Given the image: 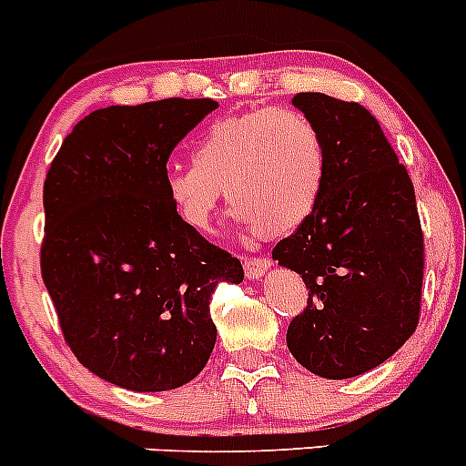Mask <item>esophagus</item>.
<instances>
[{"mask_svg":"<svg viewBox=\"0 0 466 466\" xmlns=\"http://www.w3.org/2000/svg\"><path fill=\"white\" fill-rule=\"evenodd\" d=\"M271 268V259L267 258H253V259H246V276L250 280H259L264 278V273Z\"/></svg>","mask_w":466,"mask_h":466,"instance_id":"1","label":"esophagus"}]
</instances>
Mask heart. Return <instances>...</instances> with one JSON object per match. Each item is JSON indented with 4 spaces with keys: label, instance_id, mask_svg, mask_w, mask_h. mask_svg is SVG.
<instances>
[{
    "label": "heart",
    "instance_id": "heart-1",
    "mask_svg": "<svg viewBox=\"0 0 466 466\" xmlns=\"http://www.w3.org/2000/svg\"><path fill=\"white\" fill-rule=\"evenodd\" d=\"M324 181L319 128L292 107H259L213 121L195 142L193 167L167 172L165 195L195 232L211 228L225 190L238 228L282 237L310 218Z\"/></svg>",
    "mask_w": 466,
    "mask_h": 466
}]
</instances>
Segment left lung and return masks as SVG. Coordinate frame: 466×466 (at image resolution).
Returning <instances> with one entry per match:
<instances>
[{"instance_id":"8db88e82","label":"left lung","mask_w":466,"mask_h":466,"mask_svg":"<svg viewBox=\"0 0 466 466\" xmlns=\"http://www.w3.org/2000/svg\"><path fill=\"white\" fill-rule=\"evenodd\" d=\"M292 106L319 128L326 181L310 218L273 248V259L310 292L287 347L312 375L350 380L390 359L419 324L423 232L414 186L363 106L317 91L297 94Z\"/></svg>"}]
</instances>
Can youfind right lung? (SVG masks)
Listing matches in <instances>:
<instances>
[{"mask_svg":"<svg viewBox=\"0 0 466 466\" xmlns=\"http://www.w3.org/2000/svg\"><path fill=\"white\" fill-rule=\"evenodd\" d=\"M218 107L165 98L91 112L43 186L41 273L73 354L96 377L158 393L188 384L216 345L211 294L237 258L186 228L165 195L167 158Z\"/></svg>","mask_w":466,"mask_h":466,"instance_id":"add662e5","label":"right lung"}]
</instances>
